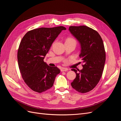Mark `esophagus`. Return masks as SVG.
Masks as SVG:
<instances>
[{
  "label": "esophagus",
  "instance_id": "1",
  "mask_svg": "<svg viewBox=\"0 0 121 121\" xmlns=\"http://www.w3.org/2000/svg\"><path fill=\"white\" fill-rule=\"evenodd\" d=\"M68 70V69L66 68H61L60 69V71L61 72H65V71H67Z\"/></svg>",
  "mask_w": 121,
  "mask_h": 121
}]
</instances>
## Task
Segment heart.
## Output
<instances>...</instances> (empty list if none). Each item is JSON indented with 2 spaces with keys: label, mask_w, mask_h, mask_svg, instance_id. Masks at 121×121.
I'll return each mask as SVG.
<instances>
[{
  "label": "heart",
  "mask_w": 121,
  "mask_h": 121,
  "mask_svg": "<svg viewBox=\"0 0 121 121\" xmlns=\"http://www.w3.org/2000/svg\"><path fill=\"white\" fill-rule=\"evenodd\" d=\"M71 40H75L74 39L72 38H68L67 40L66 41H65V42L66 41H71Z\"/></svg>",
  "instance_id": "heart-1"
}]
</instances>
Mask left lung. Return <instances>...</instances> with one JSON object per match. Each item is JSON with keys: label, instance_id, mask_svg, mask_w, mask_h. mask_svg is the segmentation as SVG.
<instances>
[{"label": "left lung", "instance_id": "8db88e82", "mask_svg": "<svg viewBox=\"0 0 121 121\" xmlns=\"http://www.w3.org/2000/svg\"><path fill=\"white\" fill-rule=\"evenodd\" d=\"M69 30L80 43L79 57L84 64L79 72L72 69L76 77L71 86L79 92L86 93L96 86L101 77L105 61L103 41L97 31L86 26H70Z\"/></svg>", "mask_w": 121, "mask_h": 121}]
</instances>
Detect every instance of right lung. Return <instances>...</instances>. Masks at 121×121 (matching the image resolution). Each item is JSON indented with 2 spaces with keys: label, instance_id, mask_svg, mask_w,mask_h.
Here are the masks:
<instances>
[{
  "label": "right lung",
  "instance_id": "1",
  "mask_svg": "<svg viewBox=\"0 0 121 121\" xmlns=\"http://www.w3.org/2000/svg\"><path fill=\"white\" fill-rule=\"evenodd\" d=\"M63 26L40 28L28 32L22 39L17 52L19 69L24 82L35 92L41 93L52 88L60 73L56 67H50L44 58Z\"/></svg>",
  "mask_w": 121,
  "mask_h": 121
}]
</instances>
